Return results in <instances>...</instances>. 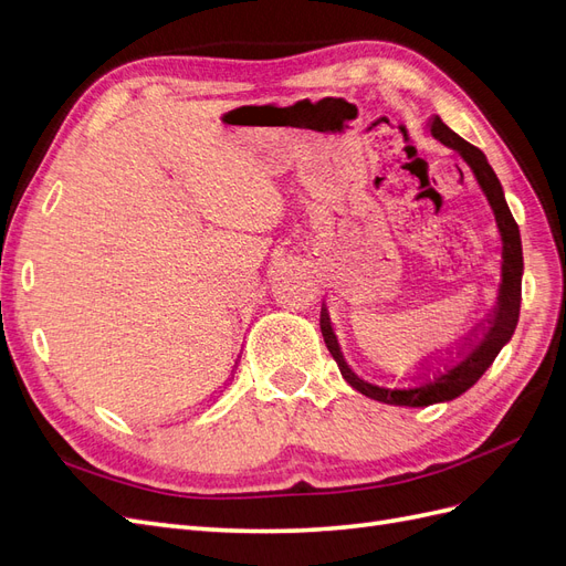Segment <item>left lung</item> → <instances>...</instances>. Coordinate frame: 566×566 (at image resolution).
Returning <instances> with one entry per match:
<instances>
[{
  "label": "left lung",
  "instance_id": "left-lung-1",
  "mask_svg": "<svg viewBox=\"0 0 566 566\" xmlns=\"http://www.w3.org/2000/svg\"><path fill=\"white\" fill-rule=\"evenodd\" d=\"M434 139H439L443 146H449L458 150V156L470 165L474 172L479 186L491 205L495 224H499L501 231V245H503V283H501V295H499V306L489 321V328L482 335V339L470 349L468 356H462V361L447 373H439L434 380L424 382L420 387H408V389H387L370 385L366 380L358 378V375L352 373L347 366L345 356L339 352L337 337L331 328V318L321 312V333L325 345H328L333 358L339 366L342 378H345L356 391L366 394L368 399L382 401L389 406H432L439 401H451L460 397L462 391H468L482 375L486 368L495 361V356L507 345L512 333L517 328L520 321V302H522V271H524V260H522V241H520V227L515 217H512L505 196H503V186L495 177L491 165L486 163V156L476 146L468 144L462 136H458L453 129L441 123L439 117H432L430 125Z\"/></svg>",
  "mask_w": 566,
  "mask_h": 566
}]
</instances>
